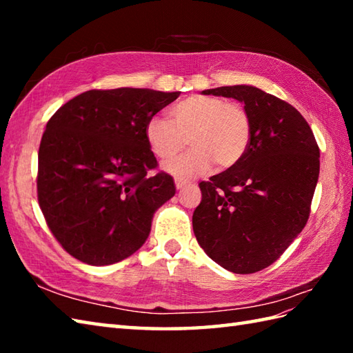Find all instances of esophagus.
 Returning <instances> with one entry per match:
<instances>
[{"label": "esophagus", "mask_w": 353, "mask_h": 353, "mask_svg": "<svg viewBox=\"0 0 353 353\" xmlns=\"http://www.w3.org/2000/svg\"><path fill=\"white\" fill-rule=\"evenodd\" d=\"M186 185H188V182H183V181H176V188L177 190H183V188H186Z\"/></svg>", "instance_id": "esophagus-1"}]
</instances>
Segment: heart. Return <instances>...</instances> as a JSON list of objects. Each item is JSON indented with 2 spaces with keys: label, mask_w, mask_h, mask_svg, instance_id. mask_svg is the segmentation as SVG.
<instances>
[{
  "label": "heart",
  "mask_w": 353,
  "mask_h": 353,
  "mask_svg": "<svg viewBox=\"0 0 353 353\" xmlns=\"http://www.w3.org/2000/svg\"><path fill=\"white\" fill-rule=\"evenodd\" d=\"M171 119L153 115L144 134L150 150L168 159L186 145L191 150L163 163V170L177 179H191L215 163L219 170L234 167L250 144L252 124L247 110L238 103L211 95H191L172 106Z\"/></svg>",
  "instance_id": "obj_1"
}]
</instances>
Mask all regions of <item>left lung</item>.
<instances>
[{
  "label": "left lung",
  "instance_id": "obj_1",
  "mask_svg": "<svg viewBox=\"0 0 353 353\" xmlns=\"http://www.w3.org/2000/svg\"><path fill=\"white\" fill-rule=\"evenodd\" d=\"M244 104L252 137L243 159L200 182L192 229L201 249L236 274L272 265L301 234L320 172V150L301 112L250 85L201 91Z\"/></svg>",
  "mask_w": 353,
  "mask_h": 353
}]
</instances>
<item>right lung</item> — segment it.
<instances>
[{
    "label": "right lung",
    "instance_id": "obj_1",
    "mask_svg": "<svg viewBox=\"0 0 353 353\" xmlns=\"http://www.w3.org/2000/svg\"><path fill=\"white\" fill-rule=\"evenodd\" d=\"M181 92L145 88L86 91L65 103L45 127L37 200L52 235L89 265L129 258L147 241L154 212L176 194L144 129Z\"/></svg>",
    "mask_w": 353,
    "mask_h": 353
}]
</instances>
